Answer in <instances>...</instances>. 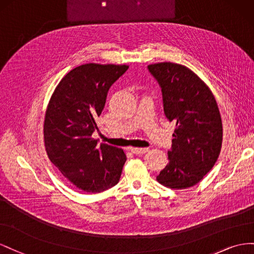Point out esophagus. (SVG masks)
Wrapping results in <instances>:
<instances>
[{"label": "esophagus", "mask_w": 254, "mask_h": 254, "mask_svg": "<svg viewBox=\"0 0 254 254\" xmlns=\"http://www.w3.org/2000/svg\"><path fill=\"white\" fill-rule=\"evenodd\" d=\"M129 150H131V152H133L134 154H144V153H147V152L149 151V148H135V147H131V148H129Z\"/></svg>", "instance_id": "34e87169"}]
</instances>
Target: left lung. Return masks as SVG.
<instances>
[{
	"label": "left lung",
	"instance_id": "8db88e82",
	"mask_svg": "<svg viewBox=\"0 0 254 254\" xmlns=\"http://www.w3.org/2000/svg\"><path fill=\"white\" fill-rule=\"evenodd\" d=\"M148 69L162 88L166 117L176 122L169 163L156 180L171 190H185L198 184L219 156V108L208 86L190 68L165 62Z\"/></svg>",
	"mask_w": 254,
	"mask_h": 254
}]
</instances>
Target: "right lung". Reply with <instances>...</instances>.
<instances>
[{"label": "right lung", "instance_id": "1", "mask_svg": "<svg viewBox=\"0 0 254 254\" xmlns=\"http://www.w3.org/2000/svg\"><path fill=\"white\" fill-rule=\"evenodd\" d=\"M127 69V64H82L62 78L49 101L43 123L47 154L82 191L101 192L119 182L126 153L106 143L97 146L92 133L108 89Z\"/></svg>", "mask_w": 254, "mask_h": 254}]
</instances>
